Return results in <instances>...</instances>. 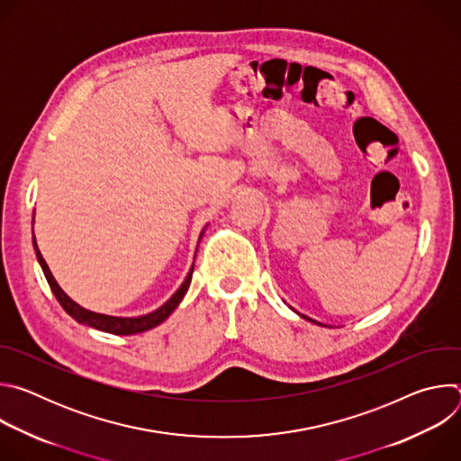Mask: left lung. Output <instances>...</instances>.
I'll use <instances>...</instances> for the list:
<instances>
[{"label": "left lung", "mask_w": 461, "mask_h": 461, "mask_svg": "<svg viewBox=\"0 0 461 461\" xmlns=\"http://www.w3.org/2000/svg\"><path fill=\"white\" fill-rule=\"evenodd\" d=\"M290 308H292V306H290ZM292 310H294V308H292ZM294 312H295V313H297V315H299V317H303V319H306V321H310V322H315V324H322V322H319V321H313V319H312V317H306V315H303V313H299V312H297V310H294Z\"/></svg>", "instance_id": "left-lung-1"}]
</instances>
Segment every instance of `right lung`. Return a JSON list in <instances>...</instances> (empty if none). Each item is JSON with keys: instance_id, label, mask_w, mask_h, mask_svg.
Listing matches in <instances>:
<instances>
[{"instance_id": "1", "label": "right lung", "mask_w": 461, "mask_h": 461, "mask_svg": "<svg viewBox=\"0 0 461 461\" xmlns=\"http://www.w3.org/2000/svg\"><path fill=\"white\" fill-rule=\"evenodd\" d=\"M32 224H34V217H32ZM208 228V224L204 226V230ZM204 230L201 231V237H199V242L204 235ZM32 246H34V251H36V258L40 262V267L43 270V276L54 294V297L58 299V303L61 304V308L68 312L75 321H78L80 324H87L91 328H96V330H102V332H107V334H114V336H131V334H140V332H146V330H151V328L158 326L160 322H164L171 313L173 310L180 304V301L184 299L187 288H189V283H191V276H193V267L194 262L191 265V270L187 272L184 283L178 286V290L162 304L158 306L155 312H149L146 315H139V317H116V315H105V313H98V312H91L84 306H80L78 303H75L68 294H65L59 285L56 283L54 276L50 274L47 262L41 255V251L38 249V244H36V237H34V231H32Z\"/></svg>"}]
</instances>
